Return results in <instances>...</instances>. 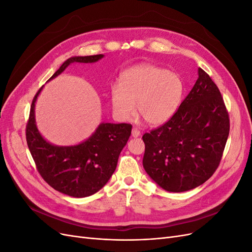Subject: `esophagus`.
Wrapping results in <instances>:
<instances>
[{
    "label": "esophagus",
    "mask_w": 252,
    "mask_h": 252,
    "mask_svg": "<svg viewBox=\"0 0 252 252\" xmlns=\"http://www.w3.org/2000/svg\"><path fill=\"white\" fill-rule=\"evenodd\" d=\"M131 135L133 136V138H138V136H140V135H141V131L139 130L138 128H132Z\"/></svg>",
    "instance_id": "34e87169"
}]
</instances>
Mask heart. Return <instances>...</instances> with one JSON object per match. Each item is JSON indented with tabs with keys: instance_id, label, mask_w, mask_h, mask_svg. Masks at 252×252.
Wrapping results in <instances>:
<instances>
[{
	"instance_id": "1",
	"label": "heart",
	"mask_w": 252,
	"mask_h": 252,
	"mask_svg": "<svg viewBox=\"0 0 252 252\" xmlns=\"http://www.w3.org/2000/svg\"><path fill=\"white\" fill-rule=\"evenodd\" d=\"M184 94V83L178 73L162 67L142 64L121 75L119 85L110 88L113 116L129 122L135 113L147 124L157 126L168 121L178 110Z\"/></svg>"
}]
</instances>
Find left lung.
I'll return each instance as SVG.
<instances>
[{"label": "left lung", "instance_id": "obj_1", "mask_svg": "<svg viewBox=\"0 0 252 252\" xmlns=\"http://www.w3.org/2000/svg\"><path fill=\"white\" fill-rule=\"evenodd\" d=\"M229 127L222 94L199 68L194 86L170 120L143 135L145 171L166 191L202 185L218 168Z\"/></svg>", "mask_w": 252, "mask_h": 252}]
</instances>
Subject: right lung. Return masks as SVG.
<instances>
[{"label": "right lung", "instance_id": "1", "mask_svg": "<svg viewBox=\"0 0 252 252\" xmlns=\"http://www.w3.org/2000/svg\"><path fill=\"white\" fill-rule=\"evenodd\" d=\"M104 55L72 57L48 80L55 79L73 63H94ZM34 95L26 125V141L36 169L53 189L73 197L97 192L117 168L119 156L131 134L130 124L102 123L89 138L72 146H57L45 140L35 124Z\"/></svg>", "mask_w": 252, "mask_h": 252}]
</instances>
